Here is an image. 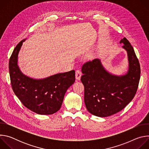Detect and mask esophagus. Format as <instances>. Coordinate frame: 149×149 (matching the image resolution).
Instances as JSON below:
<instances>
[{"label":"esophagus","instance_id":"1","mask_svg":"<svg viewBox=\"0 0 149 149\" xmlns=\"http://www.w3.org/2000/svg\"><path fill=\"white\" fill-rule=\"evenodd\" d=\"M82 75V72L79 70H77L75 71V78L77 80H80Z\"/></svg>","mask_w":149,"mask_h":149}]
</instances>
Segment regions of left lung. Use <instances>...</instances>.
<instances>
[{"label":"left lung","instance_id":"obj_1","mask_svg":"<svg viewBox=\"0 0 149 149\" xmlns=\"http://www.w3.org/2000/svg\"><path fill=\"white\" fill-rule=\"evenodd\" d=\"M120 44L124 45L122 48L128 58V70L125 74L110 73L100 59L85 63L81 68L84 102L89 113L97 117H109L120 111L133 100L137 90L140 78L139 60L125 38Z\"/></svg>","mask_w":149,"mask_h":149}]
</instances>
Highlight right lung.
I'll return each instance as SVG.
<instances>
[{"label": "right lung", "mask_w": 149, "mask_h": 149, "mask_svg": "<svg viewBox=\"0 0 149 149\" xmlns=\"http://www.w3.org/2000/svg\"><path fill=\"white\" fill-rule=\"evenodd\" d=\"M26 39L14 49L9 68L13 91L29 110L40 115H50L61 108L65 94L75 82V71L35 79L24 74L18 66V55Z\"/></svg>", "instance_id": "obj_1"}]
</instances>
